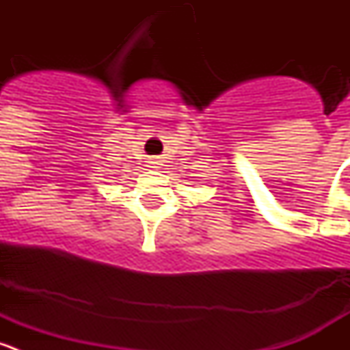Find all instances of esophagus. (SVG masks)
Returning <instances> with one entry per match:
<instances>
[{"mask_svg": "<svg viewBox=\"0 0 350 350\" xmlns=\"http://www.w3.org/2000/svg\"><path fill=\"white\" fill-rule=\"evenodd\" d=\"M148 165H150V168L157 170V168H161V161L159 159H150V161H148Z\"/></svg>", "mask_w": 350, "mask_h": 350, "instance_id": "34e87169", "label": "esophagus"}]
</instances>
